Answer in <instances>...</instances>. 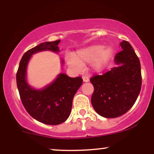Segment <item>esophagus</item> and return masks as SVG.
Here are the masks:
<instances>
[{
    "instance_id": "1",
    "label": "esophagus",
    "mask_w": 154,
    "mask_h": 154,
    "mask_svg": "<svg viewBox=\"0 0 154 154\" xmlns=\"http://www.w3.org/2000/svg\"><path fill=\"white\" fill-rule=\"evenodd\" d=\"M82 79H83V82H88L89 81V77L87 75H84L82 76Z\"/></svg>"
}]
</instances>
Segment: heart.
I'll return each mask as SVG.
<instances>
[{
	"label": "heart",
	"instance_id": "1",
	"mask_svg": "<svg viewBox=\"0 0 154 154\" xmlns=\"http://www.w3.org/2000/svg\"><path fill=\"white\" fill-rule=\"evenodd\" d=\"M113 54L111 48L104 49L102 45H93L79 50L76 53L75 58H68L69 64L76 69H80L82 65L87 63H93L95 70H100L106 64Z\"/></svg>",
	"mask_w": 154,
	"mask_h": 154
}]
</instances>
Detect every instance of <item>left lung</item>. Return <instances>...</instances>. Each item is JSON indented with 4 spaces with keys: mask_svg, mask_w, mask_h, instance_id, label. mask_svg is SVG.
<instances>
[{
    "mask_svg": "<svg viewBox=\"0 0 154 154\" xmlns=\"http://www.w3.org/2000/svg\"><path fill=\"white\" fill-rule=\"evenodd\" d=\"M120 45L122 50L114 58L119 66L90 79L94 87L92 105L106 118L118 117L128 112L135 103L142 85L140 63L135 51L126 40Z\"/></svg>",
    "mask_w": 154,
    "mask_h": 154,
    "instance_id": "8db88e82",
    "label": "left lung"
}]
</instances>
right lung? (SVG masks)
Here are the masks:
<instances>
[{
  "label": "right lung",
  "mask_w": 154,
  "mask_h": 154,
  "mask_svg": "<svg viewBox=\"0 0 154 154\" xmlns=\"http://www.w3.org/2000/svg\"><path fill=\"white\" fill-rule=\"evenodd\" d=\"M60 41L45 42L26 51L17 73V88L23 106L32 117L45 125H59L68 119L73 98L83 81L81 77L72 78L60 74L52 84L43 90H34L26 83V66L32 55L45 50L58 52Z\"/></svg>",
  "instance_id": "right-lung-1"
}]
</instances>
